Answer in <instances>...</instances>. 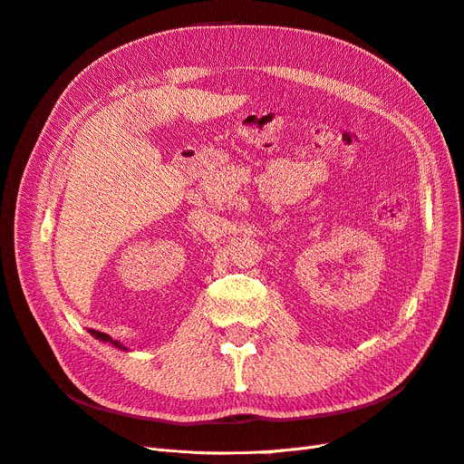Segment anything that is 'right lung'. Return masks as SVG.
<instances>
[{
	"label": "right lung",
	"mask_w": 464,
	"mask_h": 464,
	"mask_svg": "<svg viewBox=\"0 0 464 464\" xmlns=\"http://www.w3.org/2000/svg\"><path fill=\"white\" fill-rule=\"evenodd\" d=\"M89 333H91V335L95 337V339H101V341H104V343H112L116 348H121V350H125V346H121L118 341H114L112 337L106 335V333H101V331H95V329H89Z\"/></svg>",
	"instance_id": "obj_1"
}]
</instances>
